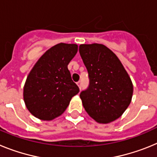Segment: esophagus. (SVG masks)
Here are the masks:
<instances>
[{
    "label": "esophagus",
    "mask_w": 157,
    "mask_h": 157,
    "mask_svg": "<svg viewBox=\"0 0 157 157\" xmlns=\"http://www.w3.org/2000/svg\"><path fill=\"white\" fill-rule=\"evenodd\" d=\"M77 85H78V86L79 87L80 90H81V88H82V82H81V81L78 82H77Z\"/></svg>",
    "instance_id": "1"
}]
</instances>
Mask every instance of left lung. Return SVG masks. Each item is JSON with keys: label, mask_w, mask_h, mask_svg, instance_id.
Listing matches in <instances>:
<instances>
[{"label": "left lung", "mask_w": 157, "mask_h": 157, "mask_svg": "<svg viewBox=\"0 0 157 157\" xmlns=\"http://www.w3.org/2000/svg\"><path fill=\"white\" fill-rule=\"evenodd\" d=\"M89 86L80 93L86 112L100 123L114 121L130 105L133 85L114 52L101 44L79 45Z\"/></svg>", "instance_id": "1"}]
</instances>
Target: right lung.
<instances>
[{
    "mask_svg": "<svg viewBox=\"0 0 157 157\" xmlns=\"http://www.w3.org/2000/svg\"><path fill=\"white\" fill-rule=\"evenodd\" d=\"M75 44L59 43L47 50L30 71L23 89V99L33 116L52 120L63 113L79 88L67 68L75 54Z\"/></svg>",
    "mask_w": 157,
    "mask_h": 157,
    "instance_id": "right-lung-1",
    "label": "right lung"
}]
</instances>
